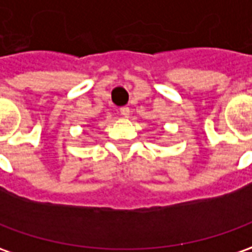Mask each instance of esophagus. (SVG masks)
<instances>
[{
	"label": "esophagus",
	"instance_id": "esophagus-1",
	"mask_svg": "<svg viewBox=\"0 0 252 252\" xmlns=\"http://www.w3.org/2000/svg\"><path fill=\"white\" fill-rule=\"evenodd\" d=\"M120 113H121V116L123 117H129V114H131V111H129V107H121L120 109Z\"/></svg>",
	"mask_w": 252,
	"mask_h": 252
}]
</instances>
